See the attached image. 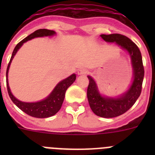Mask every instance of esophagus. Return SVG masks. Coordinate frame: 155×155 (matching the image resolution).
<instances>
[{"instance_id":"esophagus-1","label":"esophagus","mask_w":155,"mask_h":155,"mask_svg":"<svg viewBox=\"0 0 155 155\" xmlns=\"http://www.w3.org/2000/svg\"><path fill=\"white\" fill-rule=\"evenodd\" d=\"M87 74V71L84 68H81V69L78 70V75H85Z\"/></svg>"}]
</instances>
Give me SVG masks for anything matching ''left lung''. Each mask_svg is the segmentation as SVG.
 Here are the masks:
<instances>
[{"mask_svg": "<svg viewBox=\"0 0 155 155\" xmlns=\"http://www.w3.org/2000/svg\"><path fill=\"white\" fill-rule=\"evenodd\" d=\"M100 36L106 42H116L127 50L130 55L134 68V79L132 85L125 94L117 98L102 97L98 92L96 84L92 78L87 76L89 84L87 87V96L92 112L100 117L113 118L128 111L140 95L144 68L139 48L128 37L118 33L102 34Z\"/></svg>", "mask_w": 155, "mask_h": 155, "instance_id": "obj_1", "label": "left lung"}]
</instances>
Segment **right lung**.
Instances as JSON below:
<instances>
[{
  "instance_id": "add662e5",
  "label": "right lung",
  "mask_w": 155,
  "mask_h": 155,
  "mask_svg": "<svg viewBox=\"0 0 155 155\" xmlns=\"http://www.w3.org/2000/svg\"><path fill=\"white\" fill-rule=\"evenodd\" d=\"M54 34H55V31H53V30L45 29V28H43V29L36 30V31H34L33 33H31L29 35H28L26 38H25L24 39H22L21 42H19L16 45V46L14 49L13 53H12L10 61L8 63V68H7V88H8V94H9V96H10L11 99L24 113L32 116V117H35V118H47V117H50V116L55 115L61 109L63 102H64V97H65L66 91L74 82L75 79H76V75L74 74L68 77V78L64 79L62 81L60 82L56 86V87L54 88L53 92L46 99L38 102L28 103V102H22L21 101L18 100L17 98L14 97V95L11 92L8 82V70H9V67H10L11 62H12L14 56L15 55L19 48L22 46L24 42H25L28 40H30L31 39H34L35 37L47 36V35H50H50H53Z\"/></svg>"
}]
</instances>
